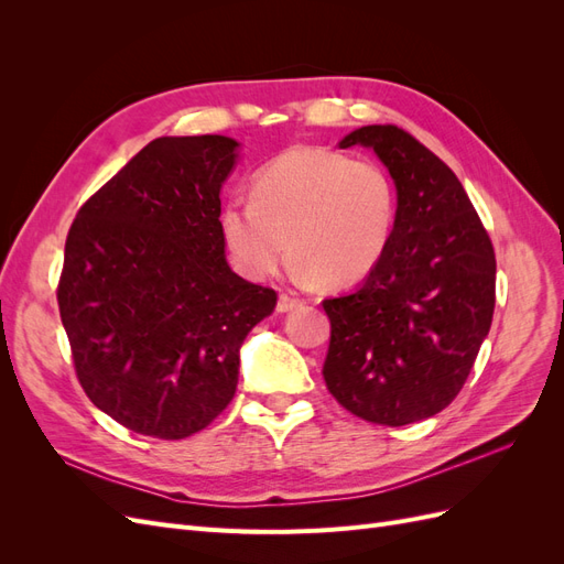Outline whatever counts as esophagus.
Listing matches in <instances>:
<instances>
[{
	"instance_id": "esophagus-1",
	"label": "esophagus",
	"mask_w": 564,
	"mask_h": 564,
	"mask_svg": "<svg viewBox=\"0 0 564 564\" xmlns=\"http://www.w3.org/2000/svg\"><path fill=\"white\" fill-rule=\"evenodd\" d=\"M299 303H301V299L294 296V294H280V299H278V313L294 311Z\"/></svg>"
}]
</instances>
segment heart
Listing matches in <instances>:
<instances>
[{
	"label": "heart",
	"instance_id": "1",
	"mask_svg": "<svg viewBox=\"0 0 564 564\" xmlns=\"http://www.w3.org/2000/svg\"><path fill=\"white\" fill-rule=\"evenodd\" d=\"M395 212V181L383 164L296 145L259 169L253 197L228 199L218 220L245 278H270L292 242L305 278L346 286L381 261Z\"/></svg>",
	"mask_w": 564,
	"mask_h": 564
}]
</instances>
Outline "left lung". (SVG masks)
<instances>
[{
  "label": "left lung",
  "instance_id": "left-lung-1",
  "mask_svg": "<svg viewBox=\"0 0 564 564\" xmlns=\"http://www.w3.org/2000/svg\"><path fill=\"white\" fill-rule=\"evenodd\" d=\"M377 152L398 191L395 228L367 280L322 301L332 322L324 383L350 414L406 425L464 388L497 301V259L452 169L392 124L348 133Z\"/></svg>",
  "mask_w": 564,
  "mask_h": 564
}]
</instances>
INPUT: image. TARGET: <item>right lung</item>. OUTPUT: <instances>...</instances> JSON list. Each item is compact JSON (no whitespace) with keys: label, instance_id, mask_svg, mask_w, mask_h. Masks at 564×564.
Returning <instances> with one entry per match:
<instances>
[{"label":"right lung","instance_id":"obj_1","mask_svg":"<svg viewBox=\"0 0 564 564\" xmlns=\"http://www.w3.org/2000/svg\"><path fill=\"white\" fill-rule=\"evenodd\" d=\"M240 143L162 135L82 204L61 319L87 398L124 429L183 440L235 398L247 334L278 294L230 270L220 187Z\"/></svg>","mask_w":564,"mask_h":564}]
</instances>
